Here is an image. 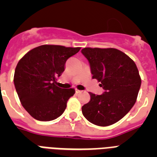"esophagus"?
I'll list each match as a JSON object with an SVG mask.
<instances>
[{"mask_svg":"<svg viewBox=\"0 0 157 157\" xmlns=\"http://www.w3.org/2000/svg\"><path fill=\"white\" fill-rule=\"evenodd\" d=\"M82 92V90H78V89H75V93L76 94H81Z\"/></svg>","mask_w":157,"mask_h":157,"instance_id":"esophagus-1","label":"esophagus"}]
</instances>
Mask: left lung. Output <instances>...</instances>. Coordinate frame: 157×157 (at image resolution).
<instances>
[{
	"instance_id": "obj_1",
	"label": "left lung",
	"mask_w": 157,
	"mask_h": 157,
	"mask_svg": "<svg viewBox=\"0 0 157 157\" xmlns=\"http://www.w3.org/2000/svg\"><path fill=\"white\" fill-rule=\"evenodd\" d=\"M82 53L90 65L93 78L105 90L101 95L90 93V101L82 107L88 121L107 127L120 120L132 109L141 79L135 63L127 54L113 48H84Z\"/></svg>"
}]
</instances>
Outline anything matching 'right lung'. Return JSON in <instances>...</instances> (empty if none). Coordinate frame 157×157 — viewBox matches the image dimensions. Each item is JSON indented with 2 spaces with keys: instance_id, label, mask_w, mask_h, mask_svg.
I'll return each mask as SVG.
<instances>
[{
  "instance_id": "right-lung-1",
  "label": "right lung",
  "mask_w": 157,
  "mask_h": 157,
  "mask_svg": "<svg viewBox=\"0 0 157 157\" xmlns=\"http://www.w3.org/2000/svg\"><path fill=\"white\" fill-rule=\"evenodd\" d=\"M63 45H43L33 48L19 59L14 84L25 110L39 121H51L61 116L73 88L61 89L56 81L64 71L67 59L80 50Z\"/></svg>"
}]
</instances>
